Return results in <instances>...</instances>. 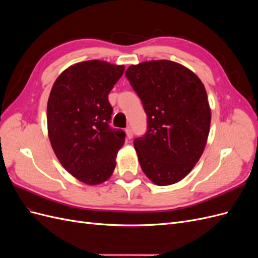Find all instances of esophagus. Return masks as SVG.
Returning a JSON list of instances; mask_svg holds the SVG:
<instances>
[{
	"mask_svg": "<svg viewBox=\"0 0 258 258\" xmlns=\"http://www.w3.org/2000/svg\"><path fill=\"white\" fill-rule=\"evenodd\" d=\"M126 135H127V138L130 140V139H132V130H131V128L130 127H128V128H126Z\"/></svg>",
	"mask_w": 258,
	"mask_h": 258,
	"instance_id": "34e87169",
	"label": "esophagus"
}]
</instances>
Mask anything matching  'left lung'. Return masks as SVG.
Returning a JSON list of instances; mask_svg holds the SVG:
<instances>
[{"label":"left lung","instance_id":"8db88e82","mask_svg":"<svg viewBox=\"0 0 258 258\" xmlns=\"http://www.w3.org/2000/svg\"><path fill=\"white\" fill-rule=\"evenodd\" d=\"M126 76L147 115L146 135L134 142L143 172L158 186L182 181L208 141L211 108L205 85L191 70L170 60L132 64Z\"/></svg>","mask_w":258,"mask_h":258}]
</instances>
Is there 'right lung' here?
Masks as SVG:
<instances>
[{
    "mask_svg": "<svg viewBox=\"0 0 258 258\" xmlns=\"http://www.w3.org/2000/svg\"><path fill=\"white\" fill-rule=\"evenodd\" d=\"M124 66L88 60L66 69L54 81L47 102L52 150L68 172L87 185L107 181L116 167L124 132L108 127L113 108L107 96Z\"/></svg>",
    "mask_w": 258,
    "mask_h": 258,
    "instance_id": "add662e5",
    "label": "right lung"
}]
</instances>
